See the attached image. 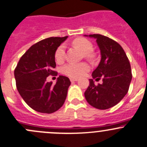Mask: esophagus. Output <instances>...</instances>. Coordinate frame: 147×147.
<instances>
[{"mask_svg": "<svg viewBox=\"0 0 147 147\" xmlns=\"http://www.w3.org/2000/svg\"><path fill=\"white\" fill-rule=\"evenodd\" d=\"M78 78H70V81L71 82H76L78 81Z\"/></svg>", "mask_w": 147, "mask_h": 147, "instance_id": "esophagus-1", "label": "esophagus"}]
</instances>
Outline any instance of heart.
<instances>
[{"label":"heart","instance_id":"1","mask_svg":"<svg viewBox=\"0 0 147 147\" xmlns=\"http://www.w3.org/2000/svg\"><path fill=\"white\" fill-rule=\"evenodd\" d=\"M73 45L79 48L84 53V55L87 57L92 56L90 52L92 50L93 46L90 41L84 38H76L73 41ZM65 57V45H61L59 46L55 53V59L57 63H60L64 60ZM89 69L88 65L86 63H68L62 68V71L65 75L71 78H79L82 76Z\"/></svg>","mask_w":147,"mask_h":147}]
</instances>
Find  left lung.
I'll return each mask as SVG.
<instances>
[{"label":"left lung","instance_id":"8db88e82","mask_svg":"<svg viewBox=\"0 0 147 147\" xmlns=\"http://www.w3.org/2000/svg\"><path fill=\"white\" fill-rule=\"evenodd\" d=\"M96 39L101 53V60L92 76L102 84L95 85L92 79L84 92L86 100L99 109L112 107L124 98L129 90L132 75L128 57L116 41L100 34L84 35Z\"/></svg>","mask_w":147,"mask_h":147}]
</instances>
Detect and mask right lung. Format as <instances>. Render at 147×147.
<instances>
[{"label":"right lung","mask_w":147,"mask_h":147,"mask_svg":"<svg viewBox=\"0 0 147 147\" xmlns=\"http://www.w3.org/2000/svg\"><path fill=\"white\" fill-rule=\"evenodd\" d=\"M67 38L51 37L32 45L20 57L14 71L16 87L25 102L38 112L51 114L63 105L71 82L60 75L56 84L47 82L49 75H57L55 53Z\"/></svg>","instance_id":"right-lung-1"}]
</instances>
